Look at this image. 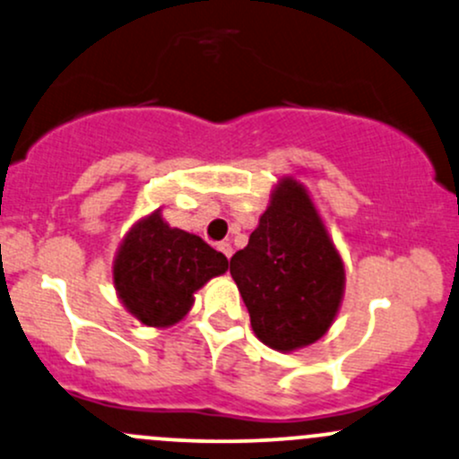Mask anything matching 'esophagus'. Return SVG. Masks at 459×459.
<instances>
[{"label":"esophagus","mask_w":459,"mask_h":459,"mask_svg":"<svg viewBox=\"0 0 459 459\" xmlns=\"http://www.w3.org/2000/svg\"><path fill=\"white\" fill-rule=\"evenodd\" d=\"M218 250L222 252L226 259H230V256H233V246H230L229 241H222V244H218Z\"/></svg>","instance_id":"34e87169"}]
</instances>
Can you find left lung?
Segmentation results:
<instances>
[{"label": "left lung", "instance_id": "1", "mask_svg": "<svg viewBox=\"0 0 459 459\" xmlns=\"http://www.w3.org/2000/svg\"><path fill=\"white\" fill-rule=\"evenodd\" d=\"M256 339L276 351L313 345L339 313L345 267L308 189L282 177L244 250L230 259Z\"/></svg>", "mask_w": 459, "mask_h": 459}]
</instances>
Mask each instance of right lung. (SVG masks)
Masks as SVG:
<instances>
[{
    "instance_id": "right-lung-1",
    "label": "right lung",
    "mask_w": 459,
    "mask_h": 459,
    "mask_svg": "<svg viewBox=\"0 0 459 459\" xmlns=\"http://www.w3.org/2000/svg\"><path fill=\"white\" fill-rule=\"evenodd\" d=\"M226 270L222 252L198 235L172 229L157 209L123 237L112 276L118 299L140 324L170 328L194 307V293Z\"/></svg>"
}]
</instances>
